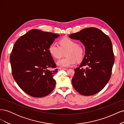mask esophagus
<instances>
[{
	"mask_svg": "<svg viewBox=\"0 0 124 124\" xmlns=\"http://www.w3.org/2000/svg\"><path fill=\"white\" fill-rule=\"evenodd\" d=\"M59 69H60V70H67L66 68H59Z\"/></svg>",
	"mask_w": 124,
	"mask_h": 124,
	"instance_id": "esophagus-1",
	"label": "esophagus"
}]
</instances>
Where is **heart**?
<instances>
[{"label":"heart","instance_id":"obj_1","mask_svg":"<svg viewBox=\"0 0 124 124\" xmlns=\"http://www.w3.org/2000/svg\"><path fill=\"white\" fill-rule=\"evenodd\" d=\"M58 46L55 43H52L48 47V51L52 57L55 59L61 58L63 52H66L67 57L60 59L57 65L61 68H67L73 65L76 61L83 59L84 51L83 47L77 44L74 40L69 38H63L59 40Z\"/></svg>","mask_w":124,"mask_h":124}]
</instances>
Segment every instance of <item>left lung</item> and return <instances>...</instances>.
Returning <instances> with one entry per match:
<instances>
[{
	"label": "left lung",
	"instance_id": "8db88e82",
	"mask_svg": "<svg viewBox=\"0 0 124 124\" xmlns=\"http://www.w3.org/2000/svg\"><path fill=\"white\" fill-rule=\"evenodd\" d=\"M69 37L80 40L85 49L83 61L74 69L73 87L82 95H95L105 87L112 74L114 55L110 38L95 27L83 29Z\"/></svg>",
	"mask_w": 124,
	"mask_h": 124
}]
</instances>
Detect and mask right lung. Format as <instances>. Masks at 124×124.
<instances>
[{"instance_id":"1","label":"right lung","mask_w":124,"mask_h":124,"mask_svg":"<svg viewBox=\"0 0 124 124\" xmlns=\"http://www.w3.org/2000/svg\"><path fill=\"white\" fill-rule=\"evenodd\" d=\"M59 36L33 29L15 43L10 57L12 76L28 95L42 97L54 89L58 69L48 47Z\"/></svg>"}]
</instances>
